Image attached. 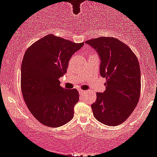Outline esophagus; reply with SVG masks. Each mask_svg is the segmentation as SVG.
<instances>
[{
  "label": "esophagus",
  "mask_w": 157,
  "mask_h": 157,
  "mask_svg": "<svg viewBox=\"0 0 157 157\" xmlns=\"http://www.w3.org/2000/svg\"><path fill=\"white\" fill-rule=\"evenodd\" d=\"M79 92H80V93H81V94H85L86 92H87V91L82 90V89H80V90H79Z\"/></svg>",
  "instance_id": "esophagus-1"
}]
</instances>
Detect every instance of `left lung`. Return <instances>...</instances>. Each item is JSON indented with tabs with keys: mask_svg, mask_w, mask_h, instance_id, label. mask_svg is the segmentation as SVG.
I'll return each instance as SVG.
<instances>
[{
	"mask_svg": "<svg viewBox=\"0 0 157 157\" xmlns=\"http://www.w3.org/2000/svg\"><path fill=\"white\" fill-rule=\"evenodd\" d=\"M101 59L100 74L105 77L106 90L97 93L92 104L98 121L116 126L125 121L140 98L141 71L135 53L116 38L99 37L86 41Z\"/></svg>",
	"mask_w": 157,
	"mask_h": 157,
	"instance_id": "1",
	"label": "left lung"
}]
</instances>
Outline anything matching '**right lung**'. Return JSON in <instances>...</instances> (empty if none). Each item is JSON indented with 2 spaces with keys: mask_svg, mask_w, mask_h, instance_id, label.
Returning <instances> with one entry per match:
<instances>
[{
  "mask_svg": "<svg viewBox=\"0 0 157 157\" xmlns=\"http://www.w3.org/2000/svg\"><path fill=\"white\" fill-rule=\"evenodd\" d=\"M83 44L48 35L26 51L21 68L22 95L32 115L45 126H63L73 118L79 93L60 86L59 79Z\"/></svg>",
  "mask_w": 157,
  "mask_h": 157,
  "instance_id": "1",
  "label": "right lung"
}]
</instances>
